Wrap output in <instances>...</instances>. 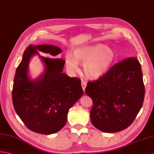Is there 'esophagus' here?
I'll return each mask as SVG.
<instances>
[{"label": "esophagus", "mask_w": 154, "mask_h": 154, "mask_svg": "<svg viewBox=\"0 0 154 154\" xmlns=\"http://www.w3.org/2000/svg\"><path fill=\"white\" fill-rule=\"evenodd\" d=\"M81 86H82L83 90L84 91H85V87L87 86V83L85 82V81H84V80H81Z\"/></svg>", "instance_id": "34e87169"}]
</instances>
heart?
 <instances>
[{
  "label": "heart",
  "instance_id": "1",
  "mask_svg": "<svg viewBox=\"0 0 154 154\" xmlns=\"http://www.w3.org/2000/svg\"><path fill=\"white\" fill-rule=\"evenodd\" d=\"M116 59V53L103 45H85L73 51V57L67 54L65 63L69 71L78 70L77 63H83V70L87 77L97 79L106 72Z\"/></svg>",
  "mask_w": 154,
  "mask_h": 154
}]
</instances>
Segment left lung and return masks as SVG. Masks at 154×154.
Wrapping results in <instances>:
<instances>
[{
  "instance_id": "obj_1",
  "label": "left lung",
  "mask_w": 154,
  "mask_h": 154,
  "mask_svg": "<svg viewBox=\"0 0 154 154\" xmlns=\"http://www.w3.org/2000/svg\"><path fill=\"white\" fill-rule=\"evenodd\" d=\"M85 93L93 101L90 117L96 128L113 133L128 128L145 96L139 61L129 57L117 63L98 79L88 81Z\"/></svg>"
}]
</instances>
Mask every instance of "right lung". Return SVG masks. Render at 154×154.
Wrapping results in <instances>:
<instances>
[{
    "mask_svg": "<svg viewBox=\"0 0 154 154\" xmlns=\"http://www.w3.org/2000/svg\"><path fill=\"white\" fill-rule=\"evenodd\" d=\"M38 51L56 57L62 52L53 45H30L14 75L12 99L14 110L27 128L36 133L52 134L64 127L69 109L82 96L81 79L63 73V59L41 57L46 65L37 81L27 74L31 57Z\"/></svg>",
    "mask_w": 154,
    "mask_h": 154,
    "instance_id": "1",
    "label": "right lung"
}]
</instances>
